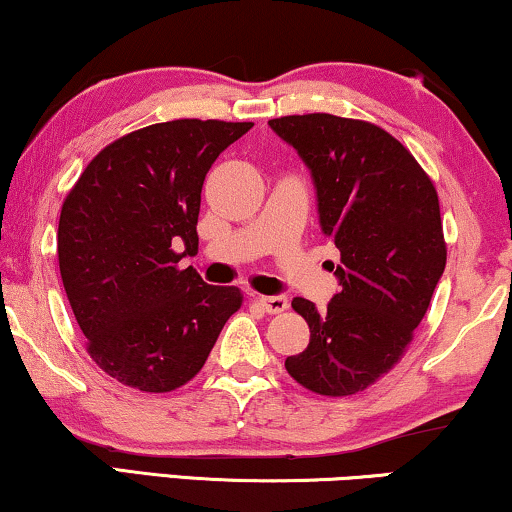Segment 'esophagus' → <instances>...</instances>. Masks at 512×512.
<instances>
[{"mask_svg":"<svg viewBox=\"0 0 512 512\" xmlns=\"http://www.w3.org/2000/svg\"><path fill=\"white\" fill-rule=\"evenodd\" d=\"M258 303H261L263 310L270 314H279L289 307V300H286V296H282V293H279V296H261L258 298Z\"/></svg>","mask_w":512,"mask_h":512,"instance_id":"esophagus-1","label":"esophagus"}]
</instances>
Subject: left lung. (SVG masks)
I'll list each match as a JSON object with an SVG mask.
<instances>
[{"label": "left lung", "mask_w": 512, "mask_h": 512, "mask_svg": "<svg viewBox=\"0 0 512 512\" xmlns=\"http://www.w3.org/2000/svg\"><path fill=\"white\" fill-rule=\"evenodd\" d=\"M317 191L321 233L340 251L326 310L293 298L310 345L286 370L321 396H349L389 373L429 310L447 261L438 193L405 146L373 123L331 114L272 118Z\"/></svg>", "instance_id": "left-lung-1"}]
</instances>
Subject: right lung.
<instances>
[{"label":"right lung","mask_w":512,"mask_h":512,"mask_svg":"<svg viewBox=\"0 0 512 512\" xmlns=\"http://www.w3.org/2000/svg\"><path fill=\"white\" fill-rule=\"evenodd\" d=\"M251 128L181 118L130 132L90 160L62 205L58 261L69 305L93 361L132 389L186 384L240 310V289L205 284L179 261L198 251L209 167Z\"/></svg>","instance_id":"right-lung-1"}]
</instances>
